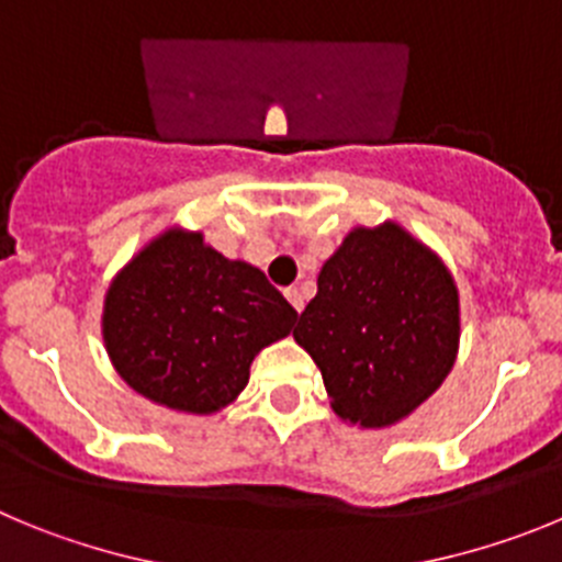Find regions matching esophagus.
I'll return each instance as SVG.
<instances>
[{"label":"esophagus","instance_id":"1","mask_svg":"<svg viewBox=\"0 0 562 562\" xmlns=\"http://www.w3.org/2000/svg\"><path fill=\"white\" fill-rule=\"evenodd\" d=\"M285 296H288V302H291V305L302 313V307H305V293H302L296 285H291V288H285Z\"/></svg>","mask_w":562,"mask_h":562}]
</instances>
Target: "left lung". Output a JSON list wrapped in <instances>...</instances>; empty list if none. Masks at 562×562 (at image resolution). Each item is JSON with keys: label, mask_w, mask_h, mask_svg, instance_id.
I'll return each mask as SVG.
<instances>
[{"label": "left lung", "mask_w": 562, "mask_h": 562, "mask_svg": "<svg viewBox=\"0 0 562 562\" xmlns=\"http://www.w3.org/2000/svg\"><path fill=\"white\" fill-rule=\"evenodd\" d=\"M293 338L322 369L344 423L392 426L428 401L457 361L459 291L406 229L358 226L318 271Z\"/></svg>", "instance_id": "1"}]
</instances>
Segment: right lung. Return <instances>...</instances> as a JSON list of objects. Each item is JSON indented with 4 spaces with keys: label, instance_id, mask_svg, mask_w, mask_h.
I'll return each instance as SVG.
<instances>
[{
    "label": "right lung",
    "instance_id": "obj_1",
    "mask_svg": "<svg viewBox=\"0 0 562 562\" xmlns=\"http://www.w3.org/2000/svg\"><path fill=\"white\" fill-rule=\"evenodd\" d=\"M293 322L296 311L260 269L226 260L201 232L168 229L111 282L103 341L134 392L212 414L244 392L257 352Z\"/></svg>",
    "mask_w": 562,
    "mask_h": 562
}]
</instances>
